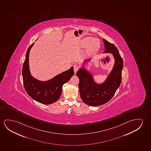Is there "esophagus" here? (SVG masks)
Segmentation results:
<instances>
[{"mask_svg": "<svg viewBox=\"0 0 151 151\" xmlns=\"http://www.w3.org/2000/svg\"><path fill=\"white\" fill-rule=\"evenodd\" d=\"M73 66H74V70L75 74H76L78 70L79 69V66L77 65L76 64H75Z\"/></svg>", "mask_w": 151, "mask_h": 151, "instance_id": "34e87169", "label": "esophagus"}]
</instances>
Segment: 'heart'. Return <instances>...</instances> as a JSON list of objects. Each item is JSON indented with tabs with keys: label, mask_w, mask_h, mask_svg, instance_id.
<instances>
[{
	"label": "heart",
	"mask_w": 151,
	"mask_h": 151,
	"mask_svg": "<svg viewBox=\"0 0 151 151\" xmlns=\"http://www.w3.org/2000/svg\"><path fill=\"white\" fill-rule=\"evenodd\" d=\"M81 44L83 47H87V52L91 55L96 53L100 47L99 40L91 37L83 38L81 40Z\"/></svg>",
	"instance_id": "1"
}]
</instances>
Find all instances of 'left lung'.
Returning <instances> with one entry per match:
<instances>
[{
	"instance_id": "left-lung-1",
	"label": "left lung",
	"mask_w": 151,
	"mask_h": 151,
	"mask_svg": "<svg viewBox=\"0 0 151 151\" xmlns=\"http://www.w3.org/2000/svg\"><path fill=\"white\" fill-rule=\"evenodd\" d=\"M102 40L104 44L103 53L112 54L114 60V66L106 79L101 83L96 82L93 75L85 65L91 60V58L84 60L81 67L76 73V76L79 79L78 87L81 100L85 104L93 107L108 102L113 97L121 82L123 60L114 44L104 39Z\"/></svg>"
}]
</instances>
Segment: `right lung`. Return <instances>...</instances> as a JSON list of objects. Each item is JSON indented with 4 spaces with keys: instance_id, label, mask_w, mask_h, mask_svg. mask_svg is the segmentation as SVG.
<instances>
[{
    "instance_id": "obj_1",
    "label": "right lung",
    "mask_w": 151,
    "mask_h": 151,
    "mask_svg": "<svg viewBox=\"0 0 151 151\" xmlns=\"http://www.w3.org/2000/svg\"><path fill=\"white\" fill-rule=\"evenodd\" d=\"M34 43L29 47L27 51L26 59L22 67L23 85L26 92L34 100L44 104L56 102L60 97L64 84L68 81L74 74V68L56 75L52 78L41 81L35 78L29 69V53Z\"/></svg>"
}]
</instances>
